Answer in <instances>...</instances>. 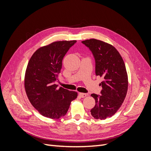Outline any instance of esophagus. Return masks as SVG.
<instances>
[{
	"instance_id": "34e87169",
	"label": "esophagus",
	"mask_w": 151,
	"mask_h": 151,
	"mask_svg": "<svg viewBox=\"0 0 151 151\" xmlns=\"http://www.w3.org/2000/svg\"><path fill=\"white\" fill-rule=\"evenodd\" d=\"M79 95L80 96H81V98H85V97L87 96V94H86V93H79Z\"/></svg>"
}]
</instances>
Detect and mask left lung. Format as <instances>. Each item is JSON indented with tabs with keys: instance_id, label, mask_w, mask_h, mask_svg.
<instances>
[{
	"instance_id": "1",
	"label": "left lung",
	"mask_w": 151,
	"mask_h": 151,
	"mask_svg": "<svg viewBox=\"0 0 151 151\" xmlns=\"http://www.w3.org/2000/svg\"><path fill=\"white\" fill-rule=\"evenodd\" d=\"M92 52L95 60L96 75L103 81L101 95L91 94L95 106L91 113L95 119L105 120L120 108L128 89V76L120 54L112 45L96 39L82 42Z\"/></svg>"
}]
</instances>
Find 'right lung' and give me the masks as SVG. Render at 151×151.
<instances>
[{"label":"right lung","instance_id":"right-lung-1","mask_svg":"<svg viewBox=\"0 0 151 151\" xmlns=\"http://www.w3.org/2000/svg\"><path fill=\"white\" fill-rule=\"evenodd\" d=\"M77 41L55 42L41 47L28 62L24 88L29 101L44 116L58 119L66 115L77 93L63 88H57L55 82L60 72L62 60Z\"/></svg>","mask_w":151,"mask_h":151}]
</instances>
